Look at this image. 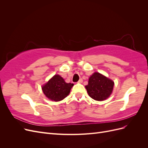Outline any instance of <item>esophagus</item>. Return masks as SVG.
<instances>
[{"mask_svg": "<svg viewBox=\"0 0 148 148\" xmlns=\"http://www.w3.org/2000/svg\"><path fill=\"white\" fill-rule=\"evenodd\" d=\"M78 83H83V79H82V78H80V79H79V81L78 82Z\"/></svg>", "mask_w": 148, "mask_h": 148, "instance_id": "esophagus-1", "label": "esophagus"}]
</instances>
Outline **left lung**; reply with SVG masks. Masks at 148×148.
<instances>
[{"instance_id": "8db88e82", "label": "left lung", "mask_w": 148, "mask_h": 148, "mask_svg": "<svg viewBox=\"0 0 148 148\" xmlns=\"http://www.w3.org/2000/svg\"><path fill=\"white\" fill-rule=\"evenodd\" d=\"M114 83L99 73L95 72L89 78L86 88L89 96L96 101L108 98L112 92Z\"/></svg>"}]
</instances>
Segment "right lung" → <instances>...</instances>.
I'll use <instances>...</instances> for the list:
<instances>
[{
    "label": "right lung",
    "instance_id": "right-lung-1",
    "mask_svg": "<svg viewBox=\"0 0 148 148\" xmlns=\"http://www.w3.org/2000/svg\"><path fill=\"white\" fill-rule=\"evenodd\" d=\"M73 83H66L60 75H56L42 87L47 97L52 101H59L69 95Z\"/></svg>",
    "mask_w": 148,
    "mask_h": 148
}]
</instances>
